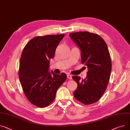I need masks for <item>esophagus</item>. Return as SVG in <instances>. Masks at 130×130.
Listing matches in <instances>:
<instances>
[{
  "label": "esophagus",
  "mask_w": 130,
  "mask_h": 130,
  "mask_svg": "<svg viewBox=\"0 0 130 130\" xmlns=\"http://www.w3.org/2000/svg\"><path fill=\"white\" fill-rule=\"evenodd\" d=\"M67 78H68L69 79H70V80H71V79H72V75H71V74H68L67 75Z\"/></svg>",
  "instance_id": "1"
}]
</instances>
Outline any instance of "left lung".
<instances>
[{"mask_svg": "<svg viewBox=\"0 0 130 130\" xmlns=\"http://www.w3.org/2000/svg\"><path fill=\"white\" fill-rule=\"evenodd\" d=\"M71 39L80 48L82 63L87 66L86 78L73 76L78 87L74 92L77 100L85 104L97 102L107 87L111 72V60L105 42L96 34L88 31L71 33Z\"/></svg>", "mask_w": 130, "mask_h": 130, "instance_id": "8db88e82", "label": "left lung"}]
</instances>
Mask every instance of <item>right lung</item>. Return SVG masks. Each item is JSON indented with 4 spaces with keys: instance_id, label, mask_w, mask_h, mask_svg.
<instances>
[{
    "instance_id": "right-lung-1",
    "label": "right lung",
    "mask_w": 130,
    "mask_h": 130,
    "mask_svg": "<svg viewBox=\"0 0 130 130\" xmlns=\"http://www.w3.org/2000/svg\"><path fill=\"white\" fill-rule=\"evenodd\" d=\"M64 34L36 37L26 45L19 64V78L28 100L39 108L48 106L55 100L57 91L67 75L49 72L50 59Z\"/></svg>"
}]
</instances>
